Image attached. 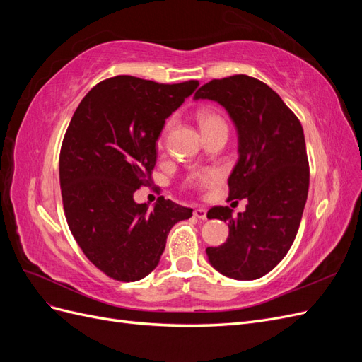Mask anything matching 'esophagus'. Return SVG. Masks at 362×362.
Here are the masks:
<instances>
[{
    "instance_id": "esophagus-1",
    "label": "esophagus",
    "mask_w": 362,
    "mask_h": 362,
    "mask_svg": "<svg viewBox=\"0 0 362 362\" xmlns=\"http://www.w3.org/2000/svg\"><path fill=\"white\" fill-rule=\"evenodd\" d=\"M193 214H194V217L202 218V221H205V218H206V210H205V208H202V206L196 208V210L193 211Z\"/></svg>"
}]
</instances>
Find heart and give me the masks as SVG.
Listing matches in <instances>:
<instances>
[{
  "mask_svg": "<svg viewBox=\"0 0 362 362\" xmlns=\"http://www.w3.org/2000/svg\"><path fill=\"white\" fill-rule=\"evenodd\" d=\"M199 124H201L202 131H205L208 128H214V127H226L225 122H223V119L221 116H217V115L210 113V112L199 113ZM163 144H164V133H163V136L160 137L158 144H157L158 148H161ZM218 178H221V173H218L217 170H205V172L193 175V177L190 178V184L192 185H201V184L214 182Z\"/></svg>",
  "mask_w": 362,
  "mask_h": 362,
  "instance_id": "1",
  "label": "heart"
}]
</instances>
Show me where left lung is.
<instances>
[{"label": "left lung", "mask_w": 362, "mask_h": 362, "mask_svg": "<svg viewBox=\"0 0 362 362\" xmlns=\"http://www.w3.org/2000/svg\"><path fill=\"white\" fill-rule=\"evenodd\" d=\"M194 100L221 104L235 125L238 160L229 175V199H247L233 217L213 206L208 218L228 223L218 247H206L210 264L237 281H254L287 255L308 198L310 168L299 119L267 84L247 75L211 80Z\"/></svg>", "instance_id": "left-lung-1"}]
</instances>
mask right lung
<instances>
[{"label":"right lung","mask_w":362,"mask_h":362,"mask_svg":"<svg viewBox=\"0 0 362 362\" xmlns=\"http://www.w3.org/2000/svg\"><path fill=\"white\" fill-rule=\"evenodd\" d=\"M198 86L117 75L96 84L71 119L59 161L64 214L84 255L116 281L148 276L172 226L192 217L163 196L149 211L134 192L151 180L164 122Z\"/></svg>","instance_id":"1"}]
</instances>
